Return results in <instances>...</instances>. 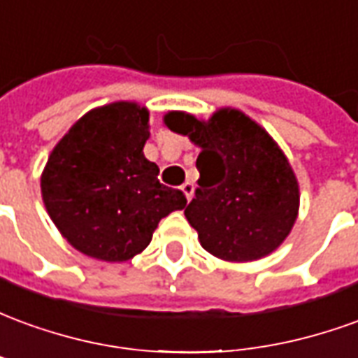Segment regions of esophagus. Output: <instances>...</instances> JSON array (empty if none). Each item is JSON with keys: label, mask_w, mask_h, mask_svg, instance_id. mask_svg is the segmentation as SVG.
<instances>
[{"label": "esophagus", "mask_w": 358, "mask_h": 358, "mask_svg": "<svg viewBox=\"0 0 358 358\" xmlns=\"http://www.w3.org/2000/svg\"><path fill=\"white\" fill-rule=\"evenodd\" d=\"M182 192H184V195L187 197V201H189V199L194 197V184H192V182H184V184H182Z\"/></svg>", "instance_id": "obj_1"}]
</instances>
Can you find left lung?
Wrapping results in <instances>:
<instances>
[{"mask_svg": "<svg viewBox=\"0 0 358 358\" xmlns=\"http://www.w3.org/2000/svg\"><path fill=\"white\" fill-rule=\"evenodd\" d=\"M164 124L201 148L197 189L184 215L203 249L248 263L280 248L299 213V184L270 134L230 107L209 120L174 110Z\"/></svg>", "mask_w": 358, "mask_h": 358, "instance_id": "8db88e82", "label": "left lung"}]
</instances>
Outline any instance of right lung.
<instances>
[{
	"mask_svg": "<svg viewBox=\"0 0 358 358\" xmlns=\"http://www.w3.org/2000/svg\"><path fill=\"white\" fill-rule=\"evenodd\" d=\"M149 110L115 101L86 113L61 138L42 172V199L80 253L122 263L148 248L161 218L186 207L143 155Z\"/></svg>",
	"mask_w": 358,
	"mask_h": 358,
	"instance_id": "add662e5",
	"label": "right lung"
}]
</instances>
